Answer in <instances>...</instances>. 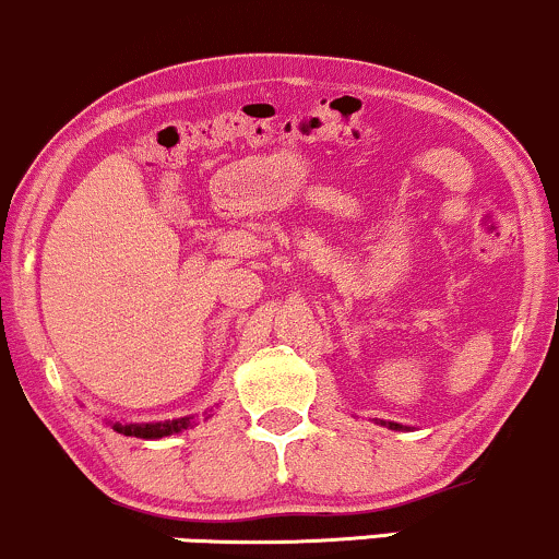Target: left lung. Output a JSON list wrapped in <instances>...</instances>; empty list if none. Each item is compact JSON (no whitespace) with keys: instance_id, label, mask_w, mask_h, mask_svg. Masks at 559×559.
I'll list each match as a JSON object with an SVG mask.
<instances>
[{"instance_id":"1","label":"left lung","mask_w":559,"mask_h":559,"mask_svg":"<svg viewBox=\"0 0 559 559\" xmlns=\"http://www.w3.org/2000/svg\"><path fill=\"white\" fill-rule=\"evenodd\" d=\"M391 428H399V425H393V423H391Z\"/></svg>"}]
</instances>
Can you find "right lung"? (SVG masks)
Returning a JSON list of instances; mask_svg holds the SVG:
<instances>
[{"mask_svg":"<svg viewBox=\"0 0 559 559\" xmlns=\"http://www.w3.org/2000/svg\"><path fill=\"white\" fill-rule=\"evenodd\" d=\"M192 417L181 419H168V423H153V425H112L123 436H136V438H163L171 436V432H181L190 428Z\"/></svg>","mask_w":559,"mask_h":559,"instance_id":"1","label":"right lung"}]
</instances>
